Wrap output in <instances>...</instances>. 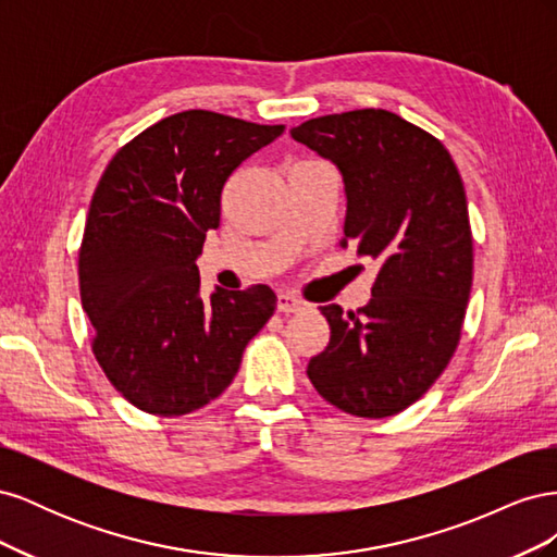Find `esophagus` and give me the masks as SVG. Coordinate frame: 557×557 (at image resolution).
Here are the masks:
<instances>
[{
  "mask_svg": "<svg viewBox=\"0 0 557 557\" xmlns=\"http://www.w3.org/2000/svg\"><path fill=\"white\" fill-rule=\"evenodd\" d=\"M309 309V305L305 299H299V297H295V295H290V293H281L278 295V311L281 313H301V311H307Z\"/></svg>",
  "mask_w": 557,
  "mask_h": 557,
  "instance_id": "esophagus-1",
  "label": "esophagus"
}]
</instances>
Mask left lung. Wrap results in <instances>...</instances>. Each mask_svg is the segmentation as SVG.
<instances>
[{"instance_id":"1","label":"left lung","mask_w":557,"mask_h":557,"mask_svg":"<svg viewBox=\"0 0 557 557\" xmlns=\"http://www.w3.org/2000/svg\"><path fill=\"white\" fill-rule=\"evenodd\" d=\"M290 134L336 164L342 246L379 264L358 313L320 307L330 344L307 374L336 409L395 416L430 391L460 342L474 272L460 172L440 139L383 109L320 115Z\"/></svg>"}]
</instances>
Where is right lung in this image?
Wrapping results in <instances>:
<instances>
[{
	"mask_svg": "<svg viewBox=\"0 0 557 557\" xmlns=\"http://www.w3.org/2000/svg\"><path fill=\"white\" fill-rule=\"evenodd\" d=\"M213 111H183L125 144L97 183L78 252L92 352L134 407L183 416L225 393L246 344L276 309L269 285L199 297L207 232L237 166L283 134Z\"/></svg>",
	"mask_w": 557,
	"mask_h": 557,
	"instance_id": "obj_1",
	"label": "right lung"
}]
</instances>
